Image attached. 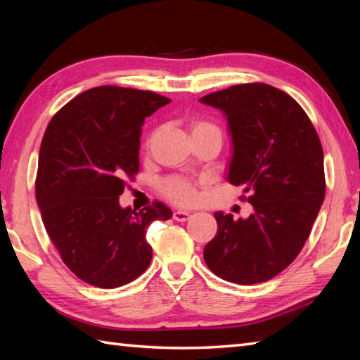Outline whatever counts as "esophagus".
<instances>
[{
    "label": "esophagus",
    "instance_id": "34e87169",
    "mask_svg": "<svg viewBox=\"0 0 360 360\" xmlns=\"http://www.w3.org/2000/svg\"><path fill=\"white\" fill-rule=\"evenodd\" d=\"M188 218H190L188 212H184V210H174L173 212V219L174 221H181V223H184V221H187Z\"/></svg>",
    "mask_w": 360,
    "mask_h": 360
}]
</instances>
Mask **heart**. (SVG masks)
Returning a JSON list of instances; mask_svg holds the SVG:
<instances>
[{
	"label": "heart",
	"mask_w": 360,
	"mask_h": 360,
	"mask_svg": "<svg viewBox=\"0 0 360 360\" xmlns=\"http://www.w3.org/2000/svg\"><path fill=\"white\" fill-rule=\"evenodd\" d=\"M201 128H217V127L207 124V122H195L192 127V131ZM162 190L167 198H170L172 201L178 204H192L196 196L193 182L187 178H182V176H173V178H168L162 184Z\"/></svg>",
	"instance_id": "obj_1"
}]
</instances>
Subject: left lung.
I'll return each instance as SVG.
<instances>
[{"mask_svg":"<svg viewBox=\"0 0 360 360\" xmlns=\"http://www.w3.org/2000/svg\"><path fill=\"white\" fill-rule=\"evenodd\" d=\"M224 112L232 137L227 179L249 192L246 219L217 212L218 232L204 248L219 278L254 285L294 262L325 200L323 148L289 94L266 83L235 85L200 98Z\"/></svg>","mask_w":360,"mask_h":360,"instance_id":"obj_1","label":"left lung"}]
</instances>
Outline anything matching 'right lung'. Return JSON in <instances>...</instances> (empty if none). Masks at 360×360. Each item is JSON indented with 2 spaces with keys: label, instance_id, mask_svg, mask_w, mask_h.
Instances as JSON below:
<instances>
[{
  "label": "right lung",
  "instance_id": "obj_1",
  "mask_svg": "<svg viewBox=\"0 0 360 360\" xmlns=\"http://www.w3.org/2000/svg\"><path fill=\"white\" fill-rule=\"evenodd\" d=\"M168 97L120 86H97L74 97L46 128L35 179L43 224L63 263L88 285L124 286L147 271L153 250L147 227L172 218L155 201L122 209L125 179L139 172L145 117Z\"/></svg>",
  "mask_w": 360,
  "mask_h": 360
}]
</instances>
